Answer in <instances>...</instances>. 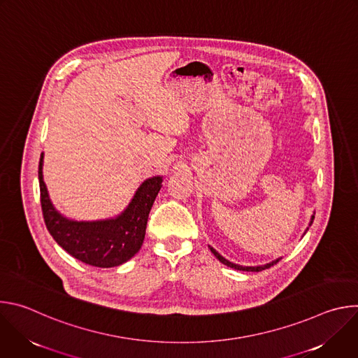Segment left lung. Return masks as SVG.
I'll return each mask as SVG.
<instances>
[{
	"label": "left lung",
	"mask_w": 358,
	"mask_h": 358,
	"mask_svg": "<svg viewBox=\"0 0 358 358\" xmlns=\"http://www.w3.org/2000/svg\"><path fill=\"white\" fill-rule=\"evenodd\" d=\"M313 220H315V213H313V215H312V218H310V222H309V227L306 228V231H304V234L303 235H306V232L309 231V228L312 227V224H313ZM208 248H210V250L214 253V257L221 262V264H224V265H227V266H229V268H232V269H236V271H243V272H261V271H265V269H268V268H271V266H273L275 264H278L279 261H280V258H278V259H275V261H272V262H269V264H265V265H261V266H242V265H236V264H234V262H229L228 259H225L222 255H220L213 246H210L208 245Z\"/></svg>",
	"instance_id": "obj_1"
}]
</instances>
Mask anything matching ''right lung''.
Instances as JSON below:
<instances>
[{
	"instance_id": "obj_1",
	"label": "right lung",
	"mask_w": 358,
	"mask_h": 358,
	"mask_svg": "<svg viewBox=\"0 0 358 358\" xmlns=\"http://www.w3.org/2000/svg\"><path fill=\"white\" fill-rule=\"evenodd\" d=\"M42 167L43 152L38 167L41 206L46 228L57 243L73 258L96 268H113L131 259L143 245L148 214L162 188L163 177L144 180L117 217L76 221L62 215L54 207L43 182Z\"/></svg>"
}]
</instances>
